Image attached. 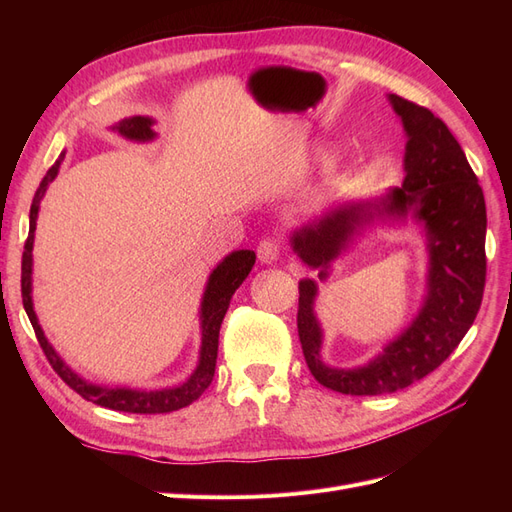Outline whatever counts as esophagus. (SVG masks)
<instances>
[{"mask_svg": "<svg viewBox=\"0 0 512 512\" xmlns=\"http://www.w3.org/2000/svg\"><path fill=\"white\" fill-rule=\"evenodd\" d=\"M256 254H258L260 262H265V265H273V262H277V258H280V254H282V245L277 239L267 237L258 243Z\"/></svg>", "mask_w": 512, "mask_h": 512, "instance_id": "obj_1", "label": "esophagus"}]
</instances>
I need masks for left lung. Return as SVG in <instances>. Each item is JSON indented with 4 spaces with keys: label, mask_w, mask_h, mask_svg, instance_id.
Returning a JSON list of instances; mask_svg holds the SVG:
<instances>
[{
    "label": "left lung",
    "mask_w": 512,
    "mask_h": 512,
    "mask_svg": "<svg viewBox=\"0 0 512 512\" xmlns=\"http://www.w3.org/2000/svg\"><path fill=\"white\" fill-rule=\"evenodd\" d=\"M408 136L401 188L384 200H365L333 209L292 235V250L327 277L329 262L371 220L406 218L412 211L427 230V297L410 327L369 363L352 369L324 365L322 331L314 314L316 282H299L297 327L312 376L344 395H382L438 369L468 333L485 290L487 211L472 166L446 123L429 108L389 96Z\"/></svg>",
    "instance_id": "left-lung-1"
}]
</instances>
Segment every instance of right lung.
Wrapping results in <instances>:
<instances>
[{
    "mask_svg": "<svg viewBox=\"0 0 512 512\" xmlns=\"http://www.w3.org/2000/svg\"><path fill=\"white\" fill-rule=\"evenodd\" d=\"M153 119L149 117H130L119 121L113 130H117L121 136L130 138V141H151L156 138V132L151 130ZM64 160L61 156L44 175L40 181V188L36 190V196L32 200V209H29V235L25 241V252L21 262V294H23V307L29 316V322L36 331L38 344L49 359L55 374L64 380L72 391L79 393L83 399L98 404L104 408H111L117 412H132V414H164L175 412L179 408L190 406L200 395L207 391V386L213 380L215 374V359H218V339H220V327L226 316V309L230 305L232 294L243 284V280L250 275L256 254L252 250H239L228 254L218 267L209 275V282L203 294V303H200V333H203V344H200V359L194 369V374L179 386L162 391H134V389H106V386L91 384L83 380L79 374L59 359V354L49 344V339L44 337V331L40 329L34 303H32V250H34V232H36V220L40 200L49 188V183L57 177L59 164Z\"/></svg>",
    "mask_w": 512,
    "mask_h": 512,
    "instance_id": "obj_1",
    "label": "right lung"
}]
</instances>
